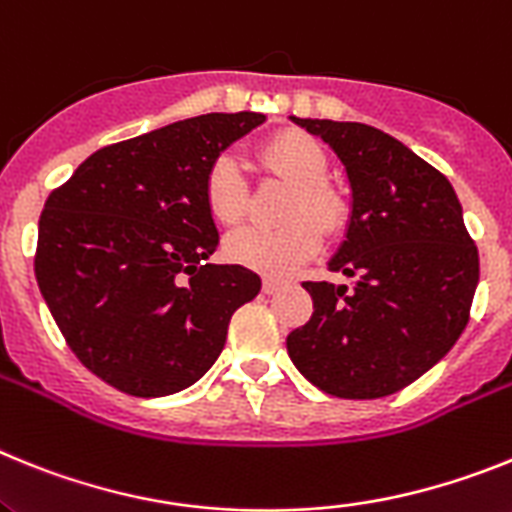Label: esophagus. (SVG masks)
Here are the masks:
<instances>
[{"label":"esophagus","mask_w":512,"mask_h":512,"mask_svg":"<svg viewBox=\"0 0 512 512\" xmlns=\"http://www.w3.org/2000/svg\"><path fill=\"white\" fill-rule=\"evenodd\" d=\"M283 288V283L281 281H275V278H265V281H262V291L268 293H275V291H281Z\"/></svg>","instance_id":"obj_1"}]
</instances>
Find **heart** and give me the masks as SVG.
Returning <instances> with one entry per match:
<instances>
[{
  "mask_svg": "<svg viewBox=\"0 0 512 512\" xmlns=\"http://www.w3.org/2000/svg\"><path fill=\"white\" fill-rule=\"evenodd\" d=\"M262 162L296 185L288 206V224L242 226L229 234L224 252L231 262L255 273L283 278L301 268L322 247V229L335 231L345 219V203L327 185L330 164L319 144L301 133H278L262 146ZM203 198L211 216L221 224H237L247 211V180L242 164L224 151L208 164Z\"/></svg>",
  "mask_w": 512,
  "mask_h": 512,
  "instance_id": "1",
  "label": "heart"
}]
</instances>
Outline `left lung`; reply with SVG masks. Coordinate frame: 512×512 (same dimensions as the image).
<instances>
[{
    "label": "left lung",
    "mask_w": 512,
    "mask_h": 512,
    "mask_svg": "<svg viewBox=\"0 0 512 512\" xmlns=\"http://www.w3.org/2000/svg\"><path fill=\"white\" fill-rule=\"evenodd\" d=\"M291 121L330 146L348 175L350 221L330 270L353 288L304 283L314 314L288 335V355L332 397H389L464 332L477 247L451 182L402 141L366 123Z\"/></svg>",
    "instance_id": "1"
}]
</instances>
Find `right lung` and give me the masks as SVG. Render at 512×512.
I'll use <instances>...</instances> for the list:
<instances>
[{"label": "right lung", "instance_id": "right-lung-1", "mask_svg": "<svg viewBox=\"0 0 512 512\" xmlns=\"http://www.w3.org/2000/svg\"><path fill=\"white\" fill-rule=\"evenodd\" d=\"M262 113H208L105 146L48 195L35 278L79 361L131 397L188 389L224 350L260 275L206 262L208 164Z\"/></svg>", "mask_w": 512, "mask_h": 512}]
</instances>
